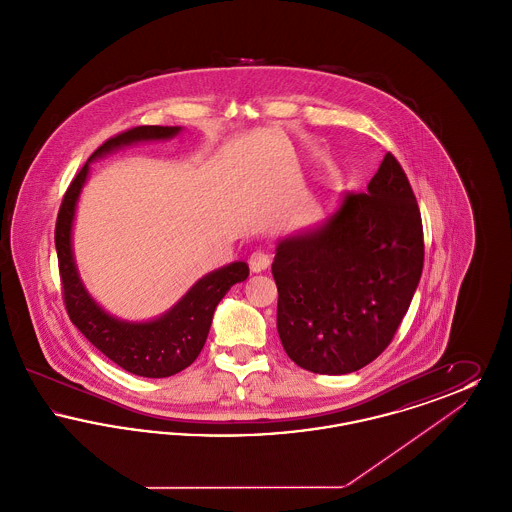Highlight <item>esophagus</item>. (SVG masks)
I'll use <instances>...</instances> for the list:
<instances>
[{"label":"esophagus","instance_id":"obj_1","mask_svg":"<svg viewBox=\"0 0 512 512\" xmlns=\"http://www.w3.org/2000/svg\"><path fill=\"white\" fill-rule=\"evenodd\" d=\"M249 268L253 270V272H263V270H267L270 267V255H268L267 251H261V249H257V251H253L251 255H249Z\"/></svg>","mask_w":512,"mask_h":512}]
</instances>
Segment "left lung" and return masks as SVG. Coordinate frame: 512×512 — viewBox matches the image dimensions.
I'll return each mask as SVG.
<instances>
[{"label":"left lung","mask_w":512,"mask_h":512,"mask_svg":"<svg viewBox=\"0 0 512 512\" xmlns=\"http://www.w3.org/2000/svg\"><path fill=\"white\" fill-rule=\"evenodd\" d=\"M422 267L420 209L386 153L366 194L347 192L322 228L276 247V326L288 357L317 374L372 363L405 317Z\"/></svg>","instance_id":"8db88e82"}]
</instances>
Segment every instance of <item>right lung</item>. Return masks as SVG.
<instances>
[{
    "mask_svg": "<svg viewBox=\"0 0 512 512\" xmlns=\"http://www.w3.org/2000/svg\"><path fill=\"white\" fill-rule=\"evenodd\" d=\"M178 130V126H134L103 142L88 163L115 147L142 140L171 138L178 134ZM88 163L76 172L63 195L55 222V249L67 315L86 340L124 370L144 378H167L197 359L220 299L234 284L244 282L249 276V268L245 263H232L211 272L199 280L172 311L153 322L130 324L109 317L84 290L71 249L74 207L88 176Z\"/></svg>",
    "mask_w": 512,
    "mask_h": 512,
    "instance_id": "1",
    "label": "right lung"
}]
</instances>
